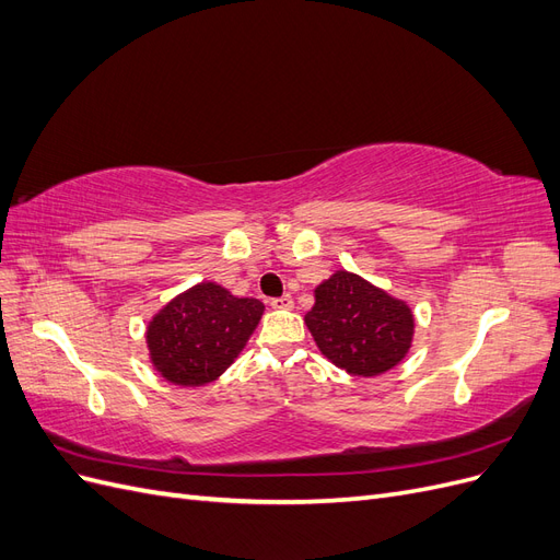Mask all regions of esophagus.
<instances>
[{
    "label": "esophagus",
    "instance_id": "esophagus-1",
    "mask_svg": "<svg viewBox=\"0 0 560 560\" xmlns=\"http://www.w3.org/2000/svg\"><path fill=\"white\" fill-rule=\"evenodd\" d=\"M270 306L287 311V308H292V306H294V299H292L290 294H282V296H278V299H270Z\"/></svg>",
    "mask_w": 560,
    "mask_h": 560
}]
</instances>
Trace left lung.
Segmentation results:
<instances>
[{"instance_id":"left-lung-1","label":"left lung","mask_w":560,"mask_h":560,"mask_svg":"<svg viewBox=\"0 0 560 560\" xmlns=\"http://www.w3.org/2000/svg\"><path fill=\"white\" fill-rule=\"evenodd\" d=\"M306 325L322 354L352 376L385 374L413 338L411 308L348 270L317 287Z\"/></svg>"}]
</instances>
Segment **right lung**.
<instances>
[{
	"label": "right lung",
	"instance_id": "right-lung-1",
	"mask_svg": "<svg viewBox=\"0 0 560 560\" xmlns=\"http://www.w3.org/2000/svg\"><path fill=\"white\" fill-rule=\"evenodd\" d=\"M261 313L259 299H238L214 282H200L149 322L151 362L175 385L212 383L238 358Z\"/></svg>",
	"mask_w": 560,
	"mask_h": 560
}]
</instances>
